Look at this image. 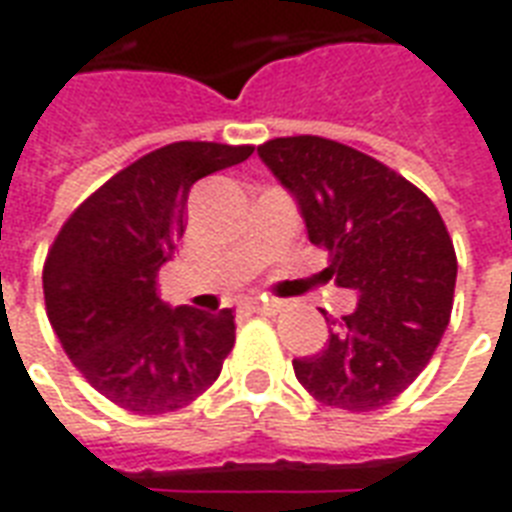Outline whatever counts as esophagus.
Returning a JSON list of instances; mask_svg holds the SVG:
<instances>
[{
  "label": "esophagus",
  "mask_w": 512,
  "mask_h": 512,
  "mask_svg": "<svg viewBox=\"0 0 512 512\" xmlns=\"http://www.w3.org/2000/svg\"><path fill=\"white\" fill-rule=\"evenodd\" d=\"M251 310L261 315H275L280 313V302H275V299H253Z\"/></svg>",
  "instance_id": "esophagus-1"
}]
</instances>
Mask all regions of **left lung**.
<instances>
[{
    "label": "left lung",
    "instance_id": "8db88e82",
    "mask_svg": "<svg viewBox=\"0 0 512 512\" xmlns=\"http://www.w3.org/2000/svg\"><path fill=\"white\" fill-rule=\"evenodd\" d=\"M261 161L297 197L307 237L329 251L326 275L359 305L329 318L324 351L294 359L307 394L348 413L397 399L448 329L456 251L421 188L343 142L299 134L259 145Z\"/></svg>",
    "mask_w": 512,
    "mask_h": 512
}]
</instances>
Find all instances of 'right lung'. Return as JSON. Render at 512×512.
<instances>
[{"instance_id":"right-lung-1","label":"right lung","mask_w":512,"mask_h":512,"mask_svg":"<svg viewBox=\"0 0 512 512\" xmlns=\"http://www.w3.org/2000/svg\"><path fill=\"white\" fill-rule=\"evenodd\" d=\"M253 145L172 142L121 169L69 215L45 267V310L91 386L124 410L161 416L191 405L234 348L232 310H169L156 278L186 232L188 191Z\"/></svg>"}]
</instances>
